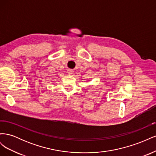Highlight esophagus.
Instances as JSON below:
<instances>
[{"label": "esophagus", "mask_w": 156, "mask_h": 156, "mask_svg": "<svg viewBox=\"0 0 156 156\" xmlns=\"http://www.w3.org/2000/svg\"><path fill=\"white\" fill-rule=\"evenodd\" d=\"M73 73V70L72 69H68V73L69 75H72Z\"/></svg>", "instance_id": "34e87169"}]
</instances>
